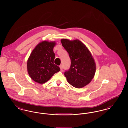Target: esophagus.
<instances>
[{"mask_svg":"<svg viewBox=\"0 0 128 128\" xmlns=\"http://www.w3.org/2000/svg\"><path fill=\"white\" fill-rule=\"evenodd\" d=\"M60 70H63V66H62V65H60Z\"/></svg>","mask_w":128,"mask_h":128,"instance_id":"obj_1","label":"esophagus"}]
</instances>
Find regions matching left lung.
<instances>
[{
	"label": "left lung",
	"instance_id": "1",
	"mask_svg": "<svg viewBox=\"0 0 128 128\" xmlns=\"http://www.w3.org/2000/svg\"><path fill=\"white\" fill-rule=\"evenodd\" d=\"M61 44L70 58V68L64 72L68 83L77 88L89 84L96 73V63L89 49L78 40L62 39Z\"/></svg>",
	"mask_w": 128,
	"mask_h": 128
}]
</instances>
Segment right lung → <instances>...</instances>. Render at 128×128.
Wrapping results in <instances>:
<instances>
[{
  "mask_svg": "<svg viewBox=\"0 0 128 128\" xmlns=\"http://www.w3.org/2000/svg\"><path fill=\"white\" fill-rule=\"evenodd\" d=\"M55 42L43 41L34 49L27 61V70L31 79L42 84L50 79L60 69L55 65L53 52Z\"/></svg>",
  "mask_w": 128,
  "mask_h": 128,
  "instance_id": "obj_1",
  "label": "right lung"
}]
</instances>
